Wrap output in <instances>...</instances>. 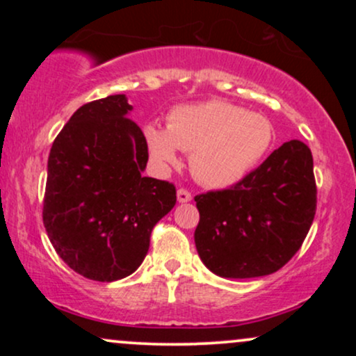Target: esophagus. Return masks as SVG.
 <instances>
[{"instance_id":"esophagus-1","label":"esophagus","mask_w":356,"mask_h":356,"mask_svg":"<svg viewBox=\"0 0 356 356\" xmlns=\"http://www.w3.org/2000/svg\"><path fill=\"white\" fill-rule=\"evenodd\" d=\"M191 199H192V195H191L189 191H186V189H179L177 191V201L179 202H189Z\"/></svg>"}]
</instances>
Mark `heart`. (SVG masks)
I'll return each mask as SVG.
<instances>
[{"label":"heart","instance_id":"heart-1","mask_svg":"<svg viewBox=\"0 0 356 356\" xmlns=\"http://www.w3.org/2000/svg\"><path fill=\"white\" fill-rule=\"evenodd\" d=\"M150 157L161 167L179 162V149L191 152V170L199 182L226 189L248 177L271 149L275 130L259 113L209 100L179 105L167 117V129L144 127Z\"/></svg>","mask_w":356,"mask_h":356}]
</instances>
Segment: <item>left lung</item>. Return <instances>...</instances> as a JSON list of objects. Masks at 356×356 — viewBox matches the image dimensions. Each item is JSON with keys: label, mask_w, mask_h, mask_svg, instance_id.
Listing matches in <instances>:
<instances>
[{"label": "left lung", "mask_w": 356, "mask_h": 356, "mask_svg": "<svg viewBox=\"0 0 356 356\" xmlns=\"http://www.w3.org/2000/svg\"><path fill=\"white\" fill-rule=\"evenodd\" d=\"M194 201L201 216L194 241L207 269L232 280L276 273L301 248L316 212L312 150L284 142L241 182Z\"/></svg>", "instance_id": "obj_1"}]
</instances>
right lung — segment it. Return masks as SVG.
<instances>
[{
  "label": "right lung",
  "instance_id": "add662e5",
  "mask_svg": "<svg viewBox=\"0 0 356 356\" xmlns=\"http://www.w3.org/2000/svg\"><path fill=\"white\" fill-rule=\"evenodd\" d=\"M125 95L81 105L53 142L43 201L50 243L79 275H132L155 224L175 206L174 184L144 177L149 150Z\"/></svg>",
  "mask_w": 356,
  "mask_h": 356
}]
</instances>
